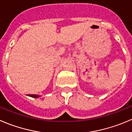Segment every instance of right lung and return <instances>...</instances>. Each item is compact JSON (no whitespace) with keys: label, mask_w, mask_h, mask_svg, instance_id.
<instances>
[{"label":"right lung","mask_w":132,"mask_h":132,"mask_svg":"<svg viewBox=\"0 0 132 132\" xmlns=\"http://www.w3.org/2000/svg\"><path fill=\"white\" fill-rule=\"evenodd\" d=\"M28 96H30V97H33V98L40 97V95H28Z\"/></svg>","instance_id":"obj_1"}]
</instances>
